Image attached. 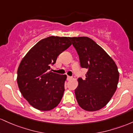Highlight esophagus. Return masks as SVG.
Here are the masks:
<instances>
[{
  "label": "esophagus",
  "instance_id": "obj_1",
  "mask_svg": "<svg viewBox=\"0 0 133 133\" xmlns=\"http://www.w3.org/2000/svg\"><path fill=\"white\" fill-rule=\"evenodd\" d=\"M71 78H72V77H70V76H67V80H71Z\"/></svg>",
  "mask_w": 133,
  "mask_h": 133
}]
</instances>
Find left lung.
<instances>
[{
    "label": "left lung",
    "mask_w": 133,
    "mask_h": 133,
    "mask_svg": "<svg viewBox=\"0 0 133 133\" xmlns=\"http://www.w3.org/2000/svg\"><path fill=\"white\" fill-rule=\"evenodd\" d=\"M69 39L78 53L80 66L88 70L85 79L78 78L75 90L77 102L85 111H98L107 105L116 92L119 77L117 65L92 39Z\"/></svg>",
    "instance_id": "left-lung-1"
}]
</instances>
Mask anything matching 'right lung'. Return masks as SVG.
<instances>
[{
    "label": "right lung",
    "mask_w": 133,
    "mask_h": 133,
    "mask_svg": "<svg viewBox=\"0 0 133 133\" xmlns=\"http://www.w3.org/2000/svg\"><path fill=\"white\" fill-rule=\"evenodd\" d=\"M68 37L51 36L37 43L21 62L17 82L21 93L36 109L48 111L60 102L66 75L50 71L58 56L71 46Z\"/></svg>",
    "instance_id": "obj_1"
}]
</instances>
